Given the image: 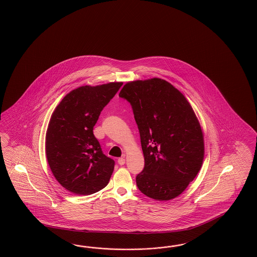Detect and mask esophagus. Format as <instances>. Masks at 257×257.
Returning <instances> with one entry per match:
<instances>
[{
	"instance_id": "1",
	"label": "esophagus",
	"mask_w": 257,
	"mask_h": 257,
	"mask_svg": "<svg viewBox=\"0 0 257 257\" xmlns=\"http://www.w3.org/2000/svg\"><path fill=\"white\" fill-rule=\"evenodd\" d=\"M118 164L119 166H123L125 164L124 157H121V158H118Z\"/></svg>"
}]
</instances>
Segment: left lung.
I'll use <instances>...</instances> for the list:
<instances>
[{
    "mask_svg": "<svg viewBox=\"0 0 257 257\" xmlns=\"http://www.w3.org/2000/svg\"><path fill=\"white\" fill-rule=\"evenodd\" d=\"M118 96L129 102L139 127L145 166L136 181L155 200L177 197L194 181L204 158L201 127L180 90L161 78L125 84Z\"/></svg>",
    "mask_w": 257,
    "mask_h": 257,
    "instance_id": "obj_1",
    "label": "left lung"
}]
</instances>
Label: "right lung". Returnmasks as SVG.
<instances>
[{"mask_svg": "<svg viewBox=\"0 0 257 257\" xmlns=\"http://www.w3.org/2000/svg\"><path fill=\"white\" fill-rule=\"evenodd\" d=\"M121 85L79 87L64 96L51 116L46 136L49 167L59 183L74 194H94L110 180L115 162L102 152L93 127Z\"/></svg>", "mask_w": 257, "mask_h": 257, "instance_id": "add662e5", "label": "right lung"}]
</instances>
